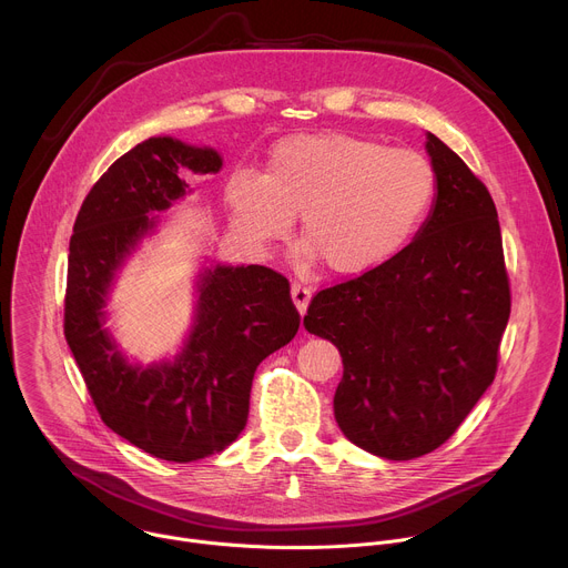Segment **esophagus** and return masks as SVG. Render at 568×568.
Listing matches in <instances>:
<instances>
[{
    "label": "esophagus",
    "instance_id": "esophagus-1",
    "mask_svg": "<svg viewBox=\"0 0 568 568\" xmlns=\"http://www.w3.org/2000/svg\"><path fill=\"white\" fill-rule=\"evenodd\" d=\"M310 298H312L310 287H305V285H301V283H294V285H292V301H294V305H296V310H298L301 314H305V310H307V305H310Z\"/></svg>",
    "mask_w": 568,
    "mask_h": 568
}]
</instances>
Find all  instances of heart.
<instances>
[{"mask_svg": "<svg viewBox=\"0 0 568 568\" xmlns=\"http://www.w3.org/2000/svg\"><path fill=\"white\" fill-rule=\"evenodd\" d=\"M434 195L436 173L420 152L353 134L290 136L274 145L265 175L235 169L224 182V204L242 237L272 245L298 215L301 258H321L342 276L393 258Z\"/></svg>", "mask_w": 568, "mask_h": 568, "instance_id": "obj_1", "label": "heart"}]
</instances>
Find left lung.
I'll list each match as a JSON object with an SVG mask.
<instances>
[{"label":"left lung","mask_w":568,"mask_h":568,"mask_svg":"<svg viewBox=\"0 0 568 568\" xmlns=\"http://www.w3.org/2000/svg\"><path fill=\"white\" fill-rule=\"evenodd\" d=\"M436 195L407 247L321 290L303 316L344 362L335 420L368 454L440 447L495 379L510 316L497 206L465 161L427 132Z\"/></svg>","instance_id":"1"}]
</instances>
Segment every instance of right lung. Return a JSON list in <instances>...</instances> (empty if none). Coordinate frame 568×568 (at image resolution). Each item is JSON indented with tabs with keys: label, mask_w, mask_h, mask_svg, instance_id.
<instances>
[{
	"label": "right lung",
	"mask_w": 568,
	"mask_h": 568,
	"mask_svg": "<svg viewBox=\"0 0 568 568\" xmlns=\"http://www.w3.org/2000/svg\"><path fill=\"white\" fill-rule=\"evenodd\" d=\"M213 148L150 136L119 156L78 211L69 242L64 337L101 420L150 456L191 463L229 447L247 425L258 364L290 344L298 312L290 283L263 265H204L193 323L173 359L130 362L105 326L119 270L193 191L186 173L215 175Z\"/></svg>",
	"instance_id": "obj_1"
}]
</instances>
